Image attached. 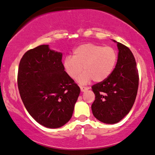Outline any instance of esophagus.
<instances>
[{
    "label": "esophagus",
    "instance_id": "34e87169",
    "mask_svg": "<svg viewBox=\"0 0 155 155\" xmlns=\"http://www.w3.org/2000/svg\"><path fill=\"white\" fill-rule=\"evenodd\" d=\"M80 89H81V91H87V89H89V87H82V86H81V87H80Z\"/></svg>",
    "mask_w": 155,
    "mask_h": 155
}]
</instances>
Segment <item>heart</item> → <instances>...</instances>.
Returning a JSON list of instances; mask_svg holds the SVG:
<instances>
[{
  "label": "heart",
  "mask_w": 155,
  "mask_h": 155,
  "mask_svg": "<svg viewBox=\"0 0 155 155\" xmlns=\"http://www.w3.org/2000/svg\"><path fill=\"white\" fill-rule=\"evenodd\" d=\"M117 60L118 54L113 47L88 43L76 47L72 57L67 56L64 58L63 68L73 79H76L83 69L84 72L79 78V83L86 84L92 79L99 83L111 76Z\"/></svg>",
  "instance_id": "heart-1"
}]
</instances>
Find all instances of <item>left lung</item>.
<instances>
[{
    "mask_svg": "<svg viewBox=\"0 0 155 155\" xmlns=\"http://www.w3.org/2000/svg\"><path fill=\"white\" fill-rule=\"evenodd\" d=\"M117 47L118 60L113 73L105 81L91 87L95 94L92 113L106 124H115L124 118L137 94L139 73L134 55L121 43L117 42Z\"/></svg>",
    "mask_w": 155,
    "mask_h": 155,
    "instance_id": "8db88e82",
    "label": "left lung"
}]
</instances>
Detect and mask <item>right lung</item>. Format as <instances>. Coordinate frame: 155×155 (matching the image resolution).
Listing matches in <instances>:
<instances>
[{
	"label": "right lung",
	"instance_id": "1",
	"mask_svg": "<svg viewBox=\"0 0 155 155\" xmlns=\"http://www.w3.org/2000/svg\"><path fill=\"white\" fill-rule=\"evenodd\" d=\"M62 54L41 45L25 52L19 63L18 87L25 109L48 128L71 118L80 88L63 68Z\"/></svg>",
	"mask_w": 155,
	"mask_h": 155
}]
</instances>
